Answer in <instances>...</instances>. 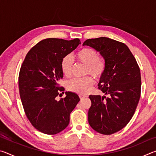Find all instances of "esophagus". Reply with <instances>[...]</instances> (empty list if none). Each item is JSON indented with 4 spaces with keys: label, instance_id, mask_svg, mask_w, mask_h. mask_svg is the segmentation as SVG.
<instances>
[{
    "label": "esophagus",
    "instance_id": "esophagus-1",
    "mask_svg": "<svg viewBox=\"0 0 156 156\" xmlns=\"http://www.w3.org/2000/svg\"><path fill=\"white\" fill-rule=\"evenodd\" d=\"M79 96H80V98L82 100V99H83V98H85L87 97L86 96H84V95H82V94H80L79 95Z\"/></svg>",
    "mask_w": 156,
    "mask_h": 156
}]
</instances>
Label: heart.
I'll use <instances>...</instances> for the list:
<instances>
[{
  "label": "heart",
  "instance_id": "1",
  "mask_svg": "<svg viewBox=\"0 0 156 156\" xmlns=\"http://www.w3.org/2000/svg\"><path fill=\"white\" fill-rule=\"evenodd\" d=\"M75 56L79 62L87 66L86 75H91L98 80L102 77L106 69V62L102 57L98 56L96 50L89 47L83 48L76 53ZM60 68L63 75L70 77L72 74L73 61L69 55L63 57L60 62ZM94 84V80L91 76L83 78H73L67 83L69 91L80 94H86L90 91Z\"/></svg>",
  "mask_w": 156,
  "mask_h": 156
}]
</instances>
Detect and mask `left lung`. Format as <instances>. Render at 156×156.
Returning <instances> with one entry per match:
<instances>
[{"instance_id":"1","label":"left lung","mask_w":156,"mask_h":156,"mask_svg":"<svg viewBox=\"0 0 156 156\" xmlns=\"http://www.w3.org/2000/svg\"><path fill=\"white\" fill-rule=\"evenodd\" d=\"M83 45L100 52L106 62L98 88L109 96H89V124L98 133L111 135L125 127L135 113L141 91L139 66L128 47L117 41L100 37L87 39Z\"/></svg>"}]
</instances>
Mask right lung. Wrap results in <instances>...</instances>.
Wrapping results in <instances>:
<instances>
[{
    "instance_id": "right-lung-1",
    "label": "right lung",
    "mask_w": 156,
    "mask_h": 156,
    "mask_svg": "<svg viewBox=\"0 0 156 156\" xmlns=\"http://www.w3.org/2000/svg\"><path fill=\"white\" fill-rule=\"evenodd\" d=\"M79 44L78 38L44 39L29 51L21 66L18 85L23 109L31 125L42 133L54 135L64 130L80 101L77 94L69 91L59 101L56 99L65 90L58 84L63 78L60 62Z\"/></svg>"
}]
</instances>
